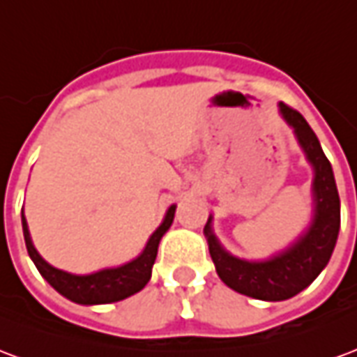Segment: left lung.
I'll use <instances>...</instances> for the list:
<instances>
[{
	"mask_svg": "<svg viewBox=\"0 0 357 357\" xmlns=\"http://www.w3.org/2000/svg\"><path fill=\"white\" fill-rule=\"evenodd\" d=\"M278 106L314 171L308 226L285 249L257 261L239 259L226 251L213 232V215H209L204 228L218 278L241 295L268 303L287 301L308 287L327 266L340 230L339 190L316 132L298 112L283 102Z\"/></svg>",
	"mask_w": 357,
	"mask_h": 357,
	"instance_id": "8db88e82",
	"label": "left lung"
}]
</instances>
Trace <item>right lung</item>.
Here are the masks:
<instances>
[{"label": "right lung", "instance_id": "right-lung-1", "mask_svg": "<svg viewBox=\"0 0 357 357\" xmlns=\"http://www.w3.org/2000/svg\"><path fill=\"white\" fill-rule=\"evenodd\" d=\"M175 211L176 205L169 207L161 225L148 238L146 245L139 257H135L132 261L119 264V266L102 268V270H96L91 274H70V272H64L61 268H54L53 264H49L38 253V249L33 247L24 217V209H22V232H24L26 249H28L30 259L54 291H59L62 296H66L68 301L75 304H85V306L110 304L139 293L140 289H144V285L150 282L152 266L155 262V257H158V245H160L163 234L167 232L173 225Z\"/></svg>", "mask_w": 357, "mask_h": 357}]
</instances>
